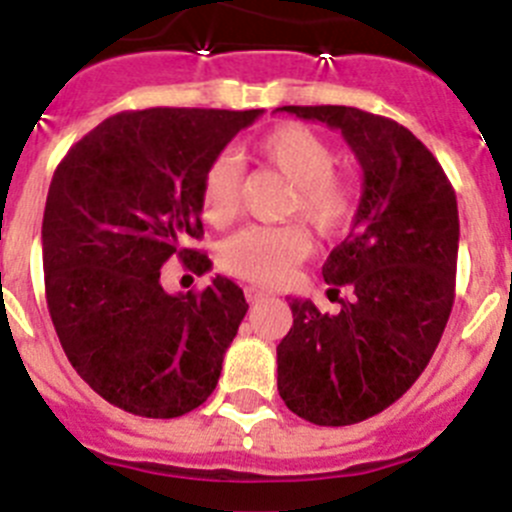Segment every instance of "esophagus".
Returning a JSON list of instances; mask_svg holds the SVG:
<instances>
[{
	"label": "esophagus",
	"instance_id": "1",
	"mask_svg": "<svg viewBox=\"0 0 512 512\" xmlns=\"http://www.w3.org/2000/svg\"><path fill=\"white\" fill-rule=\"evenodd\" d=\"M245 295H247V300H250V303H260V300L267 298L265 290L255 288V285H250V288H245Z\"/></svg>",
	"mask_w": 512,
	"mask_h": 512
}]
</instances>
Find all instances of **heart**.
Wrapping results in <instances>:
<instances>
[{"label":"heart","instance_id":"1","mask_svg":"<svg viewBox=\"0 0 512 512\" xmlns=\"http://www.w3.org/2000/svg\"><path fill=\"white\" fill-rule=\"evenodd\" d=\"M252 156L290 184L288 217H300L323 237L341 234L358 207V181L336 171V151L308 126L283 123L257 138ZM240 207V169L229 156L209 161L199 181V212L212 227H224ZM310 240L298 224H252L232 234L219 250L224 270L260 285H280L305 260Z\"/></svg>","mask_w":512,"mask_h":512}]
</instances>
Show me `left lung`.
<instances>
[{
    "label": "left lung",
    "instance_id": "obj_1",
    "mask_svg": "<svg viewBox=\"0 0 512 512\" xmlns=\"http://www.w3.org/2000/svg\"><path fill=\"white\" fill-rule=\"evenodd\" d=\"M338 128L364 171L351 234L328 255L338 313L295 298L278 346V391L321 427L364 422L427 369L455 303L460 217L450 179L409 128L348 105H283Z\"/></svg>",
    "mask_w": 512,
    "mask_h": 512
}]
</instances>
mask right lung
Listing matches in <instances>:
<instances>
[{
	"mask_svg": "<svg viewBox=\"0 0 512 512\" xmlns=\"http://www.w3.org/2000/svg\"><path fill=\"white\" fill-rule=\"evenodd\" d=\"M262 111L146 108L105 118L57 164L42 217L52 326L80 379L123 412L174 419L207 401L247 313L245 293L217 278L169 295L161 267L194 272L209 257L199 181Z\"/></svg>",
	"mask_w": 512,
	"mask_h": 512,
	"instance_id": "right-lung-1",
	"label": "right lung"
}]
</instances>
